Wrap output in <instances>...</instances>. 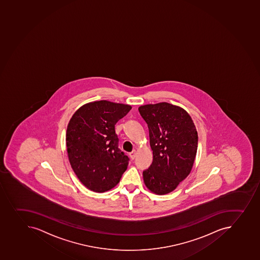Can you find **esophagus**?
Listing matches in <instances>:
<instances>
[{"label":"esophagus","mask_w":260,"mask_h":260,"mask_svg":"<svg viewBox=\"0 0 260 260\" xmlns=\"http://www.w3.org/2000/svg\"><path fill=\"white\" fill-rule=\"evenodd\" d=\"M136 150H134L133 151H131V153H129V156H131V158L133 160V159H135V157H136Z\"/></svg>","instance_id":"34e87169"}]
</instances>
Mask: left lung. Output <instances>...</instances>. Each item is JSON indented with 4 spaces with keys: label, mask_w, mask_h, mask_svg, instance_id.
Listing matches in <instances>:
<instances>
[{
    "label": "left lung",
    "mask_w": 260,
    "mask_h": 260,
    "mask_svg": "<svg viewBox=\"0 0 260 260\" xmlns=\"http://www.w3.org/2000/svg\"><path fill=\"white\" fill-rule=\"evenodd\" d=\"M139 112L148 125L153 161L143 172L145 185L151 193H171L193 168L198 133L193 119L181 107L166 102L145 104Z\"/></svg>",
    "instance_id": "left-lung-1"
}]
</instances>
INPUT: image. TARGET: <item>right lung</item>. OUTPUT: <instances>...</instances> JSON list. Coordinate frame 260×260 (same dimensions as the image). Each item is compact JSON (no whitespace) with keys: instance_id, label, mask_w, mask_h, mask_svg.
<instances>
[{"instance_id":"obj_1","label":"right lung","mask_w":260,"mask_h":260,"mask_svg":"<svg viewBox=\"0 0 260 260\" xmlns=\"http://www.w3.org/2000/svg\"><path fill=\"white\" fill-rule=\"evenodd\" d=\"M132 107L108 100L80 107L67 129V156L75 174L91 191L104 193L119 183L129 158L119 148L115 124Z\"/></svg>"}]
</instances>
